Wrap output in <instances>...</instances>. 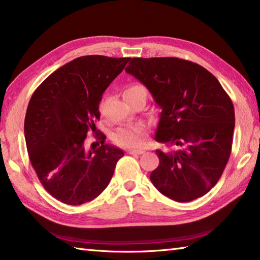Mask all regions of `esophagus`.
<instances>
[{"instance_id":"esophagus-1","label":"esophagus","mask_w":260,"mask_h":260,"mask_svg":"<svg viewBox=\"0 0 260 260\" xmlns=\"http://www.w3.org/2000/svg\"><path fill=\"white\" fill-rule=\"evenodd\" d=\"M129 153V155H142V153H144V150H128L127 151Z\"/></svg>"}]
</instances>
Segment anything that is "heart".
<instances>
[{
    "instance_id": "b5f03b06",
    "label": "heart",
    "mask_w": 260,
    "mask_h": 260,
    "mask_svg": "<svg viewBox=\"0 0 260 260\" xmlns=\"http://www.w3.org/2000/svg\"><path fill=\"white\" fill-rule=\"evenodd\" d=\"M148 90L142 83H132L127 86L124 91V99L127 103H132L136 100H147ZM147 127L143 124L125 125L118 127L113 133V141L118 146L124 148H138L143 143Z\"/></svg>"
}]
</instances>
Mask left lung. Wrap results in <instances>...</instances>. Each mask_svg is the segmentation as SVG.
Returning a JSON list of instances; mask_svg holds the SVG:
<instances>
[{
	"label": "left lung",
	"mask_w": 260,
	"mask_h": 260,
	"mask_svg": "<svg viewBox=\"0 0 260 260\" xmlns=\"http://www.w3.org/2000/svg\"><path fill=\"white\" fill-rule=\"evenodd\" d=\"M126 72L150 91L161 109L156 150L159 165L150 180L162 195L190 202L215 186L230 159L234 105L218 79L192 61L175 57L132 58Z\"/></svg>",
	"instance_id": "8db88e82"
}]
</instances>
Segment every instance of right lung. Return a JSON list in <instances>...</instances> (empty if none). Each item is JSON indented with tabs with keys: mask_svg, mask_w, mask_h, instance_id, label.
Wrapping results in <instances>:
<instances>
[{
	"mask_svg": "<svg viewBox=\"0 0 260 260\" xmlns=\"http://www.w3.org/2000/svg\"><path fill=\"white\" fill-rule=\"evenodd\" d=\"M128 60L78 57L51 73L29 100L24 132L30 164L46 190L61 203L80 205L96 199L124 156L121 149L105 143V135L90 146L86 138L90 131L98 135L102 95Z\"/></svg>",
	"mask_w": 260,
	"mask_h": 260,
	"instance_id": "right-lung-1",
	"label": "right lung"
}]
</instances>
